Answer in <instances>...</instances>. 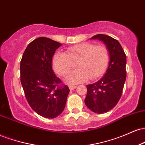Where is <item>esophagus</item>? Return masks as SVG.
I'll return each mask as SVG.
<instances>
[{
	"label": "esophagus",
	"instance_id": "obj_1",
	"mask_svg": "<svg viewBox=\"0 0 145 145\" xmlns=\"http://www.w3.org/2000/svg\"><path fill=\"white\" fill-rule=\"evenodd\" d=\"M76 87H77V86H74V85H70V86H69V89H70L71 91H72V90H74V89H76Z\"/></svg>",
	"mask_w": 145,
	"mask_h": 145
}]
</instances>
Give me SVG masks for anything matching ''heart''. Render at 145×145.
Wrapping results in <instances>:
<instances>
[{
    "label": "heart",
    "mask_w": 145,
    "mask_h": 145,
    "mask_svg": "<svg viewBox=\"0 0 145 145\" xmlns=\"http://www.w3.org/2000/svg\"><path fill=\"white\" fill-rule=\"evenodd\" d=\"M78 60L77 70L65 76L64 82L76 84L86 80L95 79L104 74L109 61L108 48L103 45L83 43L71 46L65 52H57L52 56V67L59 76H64L72 67L71 61Z\"/></svg>",
    "instance_id": "1"
}]
</instances>
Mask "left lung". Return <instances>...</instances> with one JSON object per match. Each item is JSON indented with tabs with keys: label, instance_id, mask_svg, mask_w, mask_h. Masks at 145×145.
I'll use <instances>...</instances> for the list:
<instances>
[{
	"label": "left lung",
	"instance_id": "8db88e82",
	"mask_svg": "<svg viewBox=\"0 0 145 145\" xmlns=\"http://www.w3.org/2000/svg\"><path fill=\"white\" fill-rule=\"evenodd\" d=\"M91 39L103 41L108 50L109 64L106 74L99 80L86 85V106L97 114L107 112L120 99L126 79V55L120 43L103 34L96 35Z\"/></svg>",
	"mask_w": 145,
	"mask_h": 145
}]
</instances>
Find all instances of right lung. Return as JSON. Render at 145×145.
I'll return each instance as SVG.
<instances>
[{"label":"right lung","instance_id":"add662e5","mask_svg":"<svg viewBox=\"0 0 145 145\" xmlns=\"http://www.w3.org/2000/svg\"><path fill=\"white\" fill-rule=\"evenodd\" d=\"M62 44L47 37L31 41L20 62V80L25 97L35 112L45 118L54 119L65 107L69 89L59 86L61 80L52 68V56Z\"/></svg>","mask_w":145,"mask_h":145}]
</instances>
